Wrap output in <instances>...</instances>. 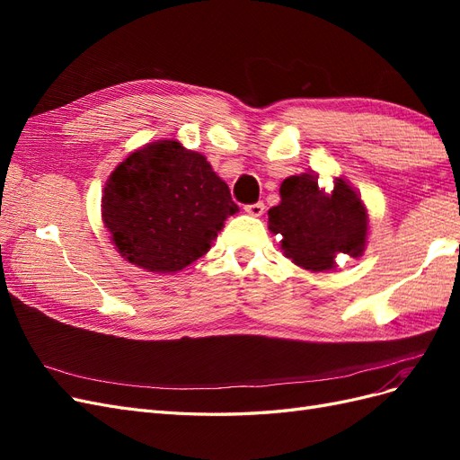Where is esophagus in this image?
<instances>
[{
  "mask_svg": "<svg viewBox=\"0 0 460 460\" xmlns=\"http://www.w3.org/2000/svg\"><path fill=\"white\" fill-rule=\"evenodd\" d=\"M247 215H253V217H261L264 213V203L257 201V203H249L243 207Z\"/></svg>",
  "mask_w": 460,
  "mask_h": 460,
  "instance_id": "obj_1",
  "label": "esophagus"
}]
</instances>
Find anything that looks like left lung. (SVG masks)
Segmentation results:
<instances>
[{
	"mask_svg": "<svg viewBox=\"0 0 460 460\" xmlns=\"http://www.w3.org/2000/svg\"><path fill=\"white\" fill-rule=\"evenodd\" d=\"M280 205L269 211V228L282 235V249L299 267L324 272L333 269V257H358L367 243L368 217L353 188L338 178L332 191L318 188L314 174L286 178Z\"/></svg>",
	"mask_w": 460,
	"mask_h": 460,
	"instance_id": "8db88e82",
	"label": "left lung"
}]
</instances>
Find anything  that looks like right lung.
Returning a JSON list of instances; mask_svg holds the SVG:
<instances>
[{
  "label": "right lung",
  "mask_w": 460,
  "mask_h": 460,
  "mask_svg": "<svg viewBox=\"0 0 460 460\" xmlns=\"http://www.w3.org/2000/svg\"><path fill=\"white\" fill-rule=\"evenodd\" d=\"M102 203L119 253L151 272L182 270L205 255L238 211L201 153L174 140L149 144L122 161Z\"/></svg>",
  "instance_id": "right-lung-1"
}]
</instances>
